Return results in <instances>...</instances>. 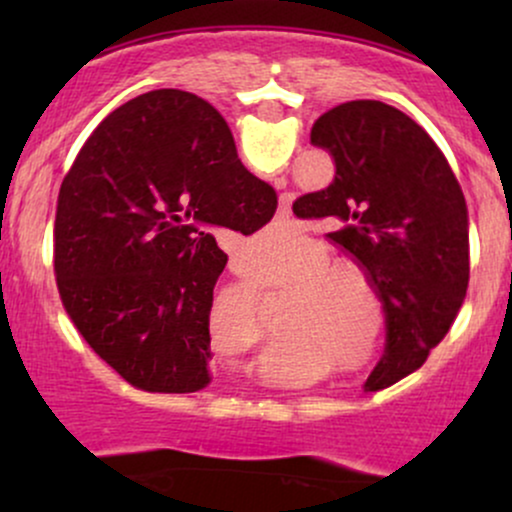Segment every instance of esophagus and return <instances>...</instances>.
<instances>
[{"instance_id": "esophagus-1", "label": "esophagus", "mask_w": 512, "mask_h": 512, "mask_svg": "<svg viewBox=\"0 0 512 512\" xmlns=\"http://www.w3.org/2000/svg\"><path fill=\"white\" fill-rule=\"evenodd\" d=\"M274 185H284V178H276L274 180ZM289 202H281V211H279V214H286V219H289Z\"/></svg>"}]
</instances>
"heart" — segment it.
<instances>
[{"label":"heart","mask_w":512,"mask_h":512,"mask_svg":"<svg viewBox=\"0 0 512 512\" xmlns=\"http://www.w3.org/2000/svg\"><path fill=\"white\" fill-rule=\"evenodd\" d=\"M327 260L330 255L320 245H308L298 262V269L305 272L296 281V291H301L298 322L303 332H322L332 349L361 351L373 330L375 339L383 334L380 289L363 264Z\"/></svg>","instance_id":"1"}]
</instances>
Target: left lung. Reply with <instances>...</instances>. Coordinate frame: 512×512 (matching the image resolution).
<instances>
[{
    "mask_svg": "<svg viewBox=\"0 0 512 512\" xmlns=\"http://www.w3.org/2000/svg\"><path fill=\"white\" fill-rule=\"evenodd\" d=\"M310 144L334 161L325 190L293 204L298 219L327 221L334 243L378 284L387 315L380 390L424 366L460 313L469 284V216L443 151L421 125L380 101L327 110Z\"/></svg>",
    "mask_w": 512,
    "mask_h": 512,
    "instance_id": "8db88e82",
    "label": "left lung"
}]
</instances>
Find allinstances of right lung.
<instances>
[{
    "label": "right lung",
    "instance_id": "add662e5",
    "mask_svg": "<svg viewBox=\"0 0 512 512\" xmlns=\"http://www.w3.org/2000/svg\"><path fill=\"white\" fill-rule=\"evenodd\" d=\"M274 211V190L240 163L214 105L178 88L132 98L93 129L57 197L55 281L69 320L137 390H202L228 262L214 231L250 236Z\"/></svg>",
    "mask_w": 512,
    "mask_h": 512
}]
</instances>
